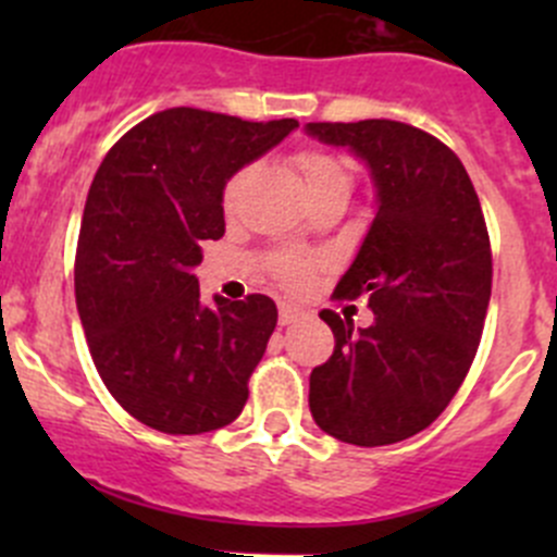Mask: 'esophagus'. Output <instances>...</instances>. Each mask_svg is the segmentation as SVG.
Listing matches in <instances>:
<instances>
[{"label": "esophagus", "instance_id": "esophagus-1", "mask_svg": "<svg viewBox=\"0 0 557 557\" xmlns=\"http://www.w3.org/2000/svg\"><path fill=\"white\" fill-rule=\"evenodd\" d=\"M301 312L299 307H290V305H283L280 307V325H290V323H296V320L301 318Z\"/></svg>", "mask_w": 557, "mask_h": 557}]
</instances>
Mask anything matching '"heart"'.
Masks as SVG:
<instances>
[{
  "label": "heart",
  "instance_id": "obj_1",
  "mask_svg": "<svg viewBox=\"0 0 557 557\" xmlns=\"http://www.w3.org/2000/svg\"><path fill=\"white\" fill-rule=\"evenodd\" d=\"M296 164H299L301 177H305L307 194L323 188V185L336 183L350 188V170H347V164L342 159H336V156L325 153V150H301V153L296 156ZM247 177H250V170H239L232 180H228L226 190H223V207H226V212H232L234 207H237V199L239 194H243ZM277 274L285 285L299 288V285H305L307 277H310V261H305V258L299 256H285L283 261L277 263Z\"/></svg>",
  "mask_w": 557,
  "mask_h": 557
}]
</instances>
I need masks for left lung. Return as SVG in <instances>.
<instances>
[{
	"label": "left lung",
	"instance_id": "8db88e82",
	"mask_svg": "<svg viewBox=\"0 0 557 557\" xmlns=\"http://www.w3.org/2000/svg\"><path fill=\"white\" fill-rule=\"evenodd\" d=\"M363 161L374 221L334 296H367L372 325L323 310L334 356L310 374V412L334 440L393 445L429 429L474 361L491 301V239L469 174L431 134L398 121L307 123Z\"/></svg>",
	"mask_w": 557,
	"mask_h": 557
}]
</instances>
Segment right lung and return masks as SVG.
Returning <instances> with one entry per match:
<instances>
[{"instance_id": "add662e5", "label": "right lung", "mask_w": 557, "mask_h": 557, "mask_svg": "<svg viewBox=\"0 0 557 557\" xmlns=\"http://www.w3.org/2000/svg\"><path fill=\"white\" fill-rule=\"evenodd\" d=\"M299 121L250 123L172 107L104 156L83 212L75 296L107 391L161 434H205L239 418L247 380L277 325L269 296L205 305L194 269L221 239L223 188Z\"/></svg>"}]
</instances>
